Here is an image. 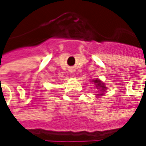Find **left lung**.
I'll return each instance as SVG.
<instances>
[{
  "instance_id": "left-lung-1",
  "label": "left lung",
  "mask_w": 146,
  "mask_h": 146,
  "mask_svg": "<svg viewBox=\"0 0 146 146\" xmlns=\"http://www.w3.org/2000/svg\"><path fill=\"white\" fill-rule=\"evenodd\" d=\"M93 82L94 83H96V85H97V87L99 88H102V91H105L106 89V87L104 86V84L103 83H102L100 80H98V79H96V80H93Z\"/></svg>"
}]
</instances>
